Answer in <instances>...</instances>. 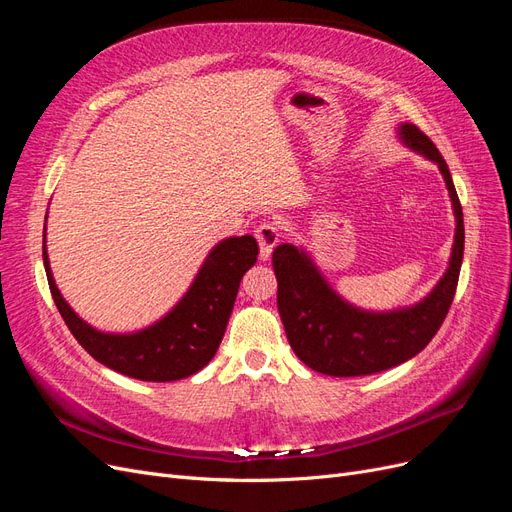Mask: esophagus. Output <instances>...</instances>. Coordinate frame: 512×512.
<instances>
[{
	"label": "esophagus",
	"instance_id": "1",
	"mask_svg": "<svg viewBox=\"0 0 512 512\" xmlns=\"http://www.w3.org/2000/svg\"><path fill=\"white\" fill-rule=\"evenodd\" d=\"M256 241L260 245V258L267 260L273 252V247L277 245V241H280V226L273 224V222H262L256 230Z\"/></svg>",
	"mask_w": 512,
	"mask_h": 512
}]
</instances>
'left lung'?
I'll return each instance as SVG.
<instances>
[{
  "instance_id": "8db88e82",
  "label": "left lung",
  "mask_w": 512,
  "mask_h": 512,
  "mask_svg": "<svg viewBox=\"0 0 512 512\" xmlns=\"http://www.w3.org/2000/svg\"><path fill=\"white\" fill-rule=\"evenodd\" d=\"M401 141L436 162L453 200L455 243L448 269L429 297L395 312H363L346 303L324 282L320 271L303 250L277 245L273 271L277 277V309L290 348L320 374L335 378L369 376L391 369L421 352L451 309L463 260V211L442 153L414 123L399 128Z\"/></svg>"
}]
</instances>
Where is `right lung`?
I'll return each instance as SVG.
<instances>
[{
  "label": "right lung",
  "mask_w": 512,
  "mask_h": 512,
  "mask_svg": "<svg viewBox=\"0 0 512 512\" xmlns=\"http://www.w3.org/2000/svg\"><path fill=\"white\" fill-rule=\"evenodd\" d=\"M44 243L42 239L46 280L59 314L76 342L98 363L123 376L147 382L188 378L213 359L235 305L241 277L254 267L258 258L254 237L224 239L213 247L185 297L160 322L138 333L113 335L96 331L72 312L55 286Z\"/></svg>",
  "instance_id": "1"
}]
</instances>
